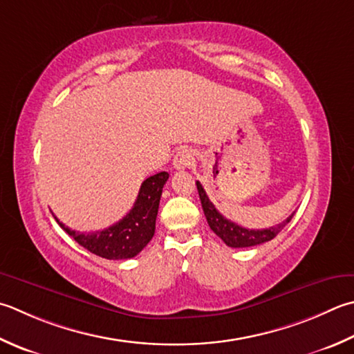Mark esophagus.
Returning a JSON list of instances; mask_svg holds the SVG:
<instances>
[{"instance_id":"esophagus-1","label":"esophagus","mask_w":354,"mask_h":354,"mask_svg":"<svg viewBox=\"0 0 354 354\" xmlns=\"http://www.w3.org/2000/svg\"><path fill=\"white\" fill-rule=\"evenodd\" d=\"M193 164V155L189 149H179L173 158V167L176 170H184Z\"/></svg>"}]
</instances>
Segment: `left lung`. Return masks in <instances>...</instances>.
<instances>
[{
	"instance_id": "8db88e82",
	"label": "left lung",
	"mask_w": 354,
	"mask_h": 354,
	"mask_svg": "<svg viewBox=\"0 0 354 354\" xmlns=\"http://www.w3.org/2000/svg\"><path fill=\"white\" fill-rule=\"evenodd\" d=\"M196 187H198L199 199H201V204H203V210H204L207 223H209L212 230L216 233L228 247H233V248L253 247V245L264 244L267 241H272L276 234H278L282 228L292 221L295 214L292 213L286 221H283V223L274 227L261 228V230H250V228H244L224 218L223 214L216 210V207L212 204V201L209 199V196H207L204 187L201 185L199 181H196Z\"/></svg>"
}]
</instances>
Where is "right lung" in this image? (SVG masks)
I'll use <instances>...</instances> for the list:
<instances>
[{
  "mask_svg": "<svg viewBox=\"0 0 354 354\" xmlns=\"http://www.w3.org/2000/svg\"><path fill=\"white\" fill-rule=\"evenodd\" d=\"M169 173L161 171L145 179L141 184L140 193L131 210L116 224L104 230L81 233L71 230L58 218L57 223L64 232L87 248L90 253L106 259H130L140 253L149 244L155 234V224L159 209V199L162 195V187L167 183Z\"/></svg>",
  "mask_w": 354,
  "mask_h": 354,
  "instance_id": "right-lung-1",
  "label": "right lung"
}]
</instances>
